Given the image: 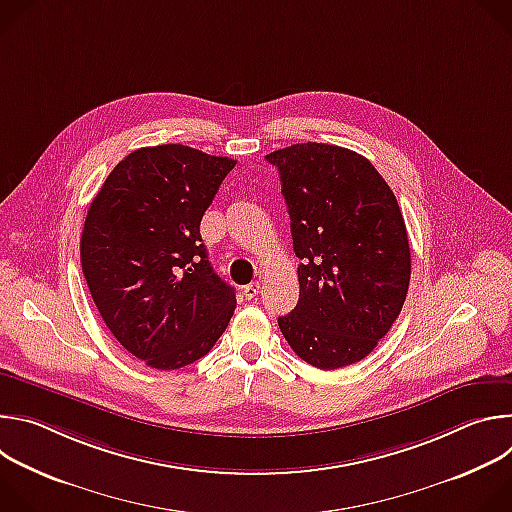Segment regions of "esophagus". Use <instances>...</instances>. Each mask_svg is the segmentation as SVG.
Here are the masks:
<instances>
[{"instance_id": "esophagus-1", "label": "esophagus", "mask_w": 512, "mask_h": 512, "mask_svg": "<svg viewBox=\"0 0 512 512\" xmlns=\"http://www.w3.org/2000/svg\"><path fill=\"white\" fill-rule=\"evenodd\" d=\"M259 291H261V283H259V281H253V283L245 285L243 296H245L247 300H255V298L259 296Z\"/></svg>"}]
</instances>
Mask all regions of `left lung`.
I'll return each instance as SVG.
<instances>
[{
    "label": "left lung",
    "instance_id": "8db88e82",
    "mask_svg": "<svg viewBox=\"0 0 512 512\" xmlns=\"http://www.w3.org/2000/svg\"><path fill=\"white\" fill-rule=\"evenodd\" d=\"M291 221L300 300L277 320L294 352L322 371L369 356L397 320L411 253L397 198L375 166L328 143L265 156Z\"/></svg>",
    "mask_w": 512,
    "mask_h": 512
}]
</instances>
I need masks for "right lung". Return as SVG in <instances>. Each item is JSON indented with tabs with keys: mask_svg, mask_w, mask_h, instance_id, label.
I'll list each match as a JSON object with an SVG mask.
<instances>
[{
	"mask_svg": "<svg viewBox=\"0 0 512 512\" xmlns=\"http://www.w3.org/2000/svg\"><path fill=\"white\" fill-rule=\"evenodd\" d=\"M235 164L182 143L139 148L89 206L81 263L93 302L119 344L152 369L202 358L237 308L200 237L202 216Z\"/></svg>",
	"mask_w": 512,
	"mask_h": 512,
	"instance_id": "1",
	"label": "right lung"
}]
</instances>
